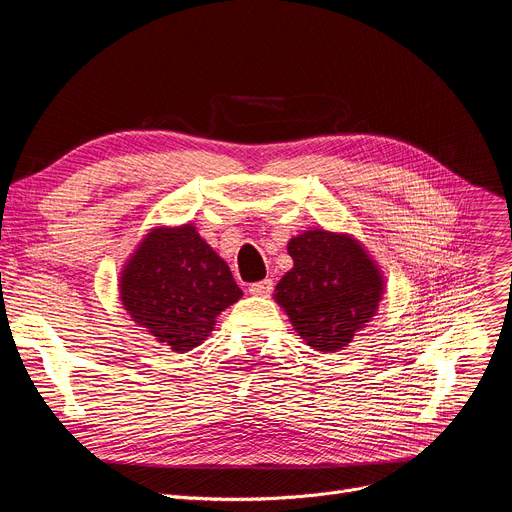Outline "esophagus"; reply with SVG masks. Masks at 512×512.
<instances>
[{
    "mask_svg": "<svg viewBox=\"0 0 512 512\" xmlns=\"http://www.w3.org/2000/svg\"><path fill=\"white\" fill-rule=\"evenodd\" d=\"M249 292L253 294V297H270V294L274 292V282L272 280L255 282V284L249 286Z\"/></svg>",
    "mask_w": 512,
    "mask_h": 512,
    "instance_id": "esophagus-1",
    "label": "esophagus"
}]
</instances>
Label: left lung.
Returning a JSON list of instances; mask_svg holds the SVG:
<instances>
[{
    "label": "left lung",
    "instance_id": "left-lung-1",
    "mask_svg": "<svg viewBox=\"0 0 512 512\" xmlns=\"http://www.w3.org/2000/svg\"><path fill=\"white\" fill-rule=\"evenodd\" d=\"M288 255L292 270L276 284V303L315 351H342L378 313L382 270L355 236L324 228L290 238Z\"/></svg>",
    "mask_w": 512,
    "mask_h": 512
}]
</instances>
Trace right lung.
<instances>
[{"label":"right lung","mask_w":512,"mask_h":512,"mask_svg":"<svg viewBox=\"0 0 512 512\" xmlns=\"http://www.w3.org/2000/svg\"><path fill=\"white\" fill-rule=\"evenodd\" d=\"M120 301L139 328L174 353L193 351L242 290L193 224L155 226L126 259Z\"/></svg>","instance_id":"add662e5"}]
</instances>
